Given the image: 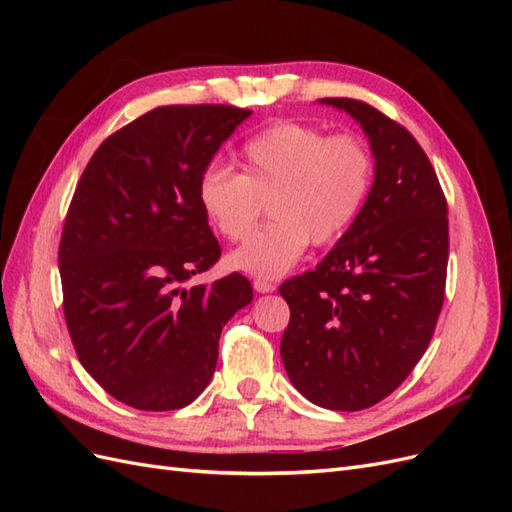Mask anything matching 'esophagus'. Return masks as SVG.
I'll list each match as a JSON object with an SVG mask.
<instances>
[{
  "instance_id": "34e87169",
  "label": "esophagus",
  "mask_w": 512,
  "mask_h": 512,
  "mask_svg": "<svg viewBox=\"0 0 512 512\" xmlns=\"http://www.w3.org/2000/svg\"><path fill=\"white\" fill-rule=\"evenodd\" d=\"M254 290L260 292V294H267V292H273L275 290V284H271L269 280H254Z\"/></svg>"
}]
</instances>
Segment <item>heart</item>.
Returning <instances> with one entry per match:
<instances>
[{
	"instance_id": "1",
	"label": "heart",
	"mask_w": 512,
	"mask_h": 512,
	"mask_svg": "<svg viewBox=\"0 0 512 512\" xmlns=\"http://www.w3.org/2000/svg\"><path fill=\"white\" fill-rule=\"evenodd\" d=\"M239 175L207 168L196 200L207 224L237 243L249 236L259 200L270 198L274 220L228 256V265L258 277H277L303 258L309 241L327 245L359 218L374 179L361 138L327 136L297 121H280L239 151Z\"/></svg>"
}]
</instances>
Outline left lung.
I'll list each match as a JSON object with an SVG mask.
<instances>
[{"instance_id": "1", "label": "left lung", "mask_w": 512, "mask_h": 512, "mask_svg": "<svg viewBox=\"0 0 512 512\" xmlns=\"http://www.w3.org/2000/svg\"><path fill=\"white\" fill-rule=\"evenodd\" d=\"M369 138L374 183L359 218L314 271L280 286L290 307L286 374L312 404H378L421 361L444 303L448 209L429 158L397 121L361 100L322 98Z\"/></svg>"}]
</instances>
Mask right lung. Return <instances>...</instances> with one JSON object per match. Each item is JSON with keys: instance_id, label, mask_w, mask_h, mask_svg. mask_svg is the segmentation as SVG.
<instances>
[{"instance_id": "obj_1", "label": "right lung", "mask_w": 512, "mask_h": 512, "mask_svg": "<svg viewBox=\"0 0 512 512\" xmlns=\"http://www.w3.org/2000/svg\"><path fill=\"white\" fill-rule=\"evenodd\" d=\"M250 115L226 104L153 108L108 136L76 185L59 243L64 316L81 365L121 404H192L218 365L224 324L252 303L239 273L185 288L222 254L198 179Z\"/></svg>"}]
</instances>
